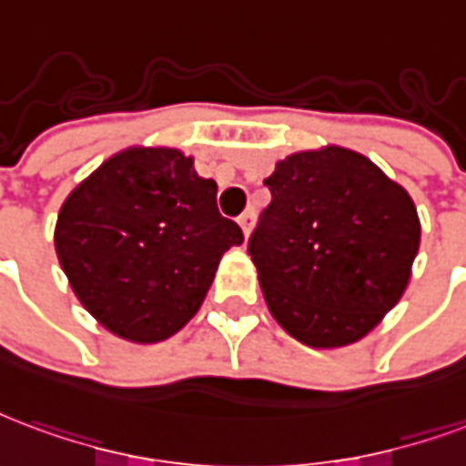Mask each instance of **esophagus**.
<instances>
[{"label":"esophagus","mask_w":466,"mask_h":466,"mask_svg":"<svg viewBox=\"0 0 466 466\" xmlns=\"http://www.w3.org/2000/svg\"><path fill=\"white\" fill-rule=\"evenodd\" d=\"M239 227H242L244 237H249L251 227H254V212H251V209H247V212L239 217Z\"/></svg>","instance_id":"esophagus-1"}]
</instances>
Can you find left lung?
I'll list each match as a JSON object with an SVG mask.
<instances>
[{"mask_svg":"<svg viewBox=\"0 0 466 466\" xmlns=\"http://www.w3.org/2000/svg\"><path fill=\"white\" fill-rule=\"evenodd\" d=\"M264 182L271 205L249 254L274 320L311 348L368 336L412 277L420 217L408 189L340 146L289 155Z\"/></svg>","mask_w":466,"mask_h":466,"instance_id":"1","label":"left lung"}]
</instances>
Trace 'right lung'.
Instances as JSON below:
<instances>
[{"mask_svg": "<svg viewBox=\"0 0 466 466\" xmlns=\"http://www.w3.org/2000/svg\"><path fill=\"white\" fill-rule=\"evenodd\" d=\"M242 229L217 209V182L177 147L133 146L78 182L58 209V264L86 311L130 343H157L205 301Z\"/></svg>", "mask_w": 466, "mask_h": 466, "instance_id": "add662e5", "label": "right lung"}]
</instances>
